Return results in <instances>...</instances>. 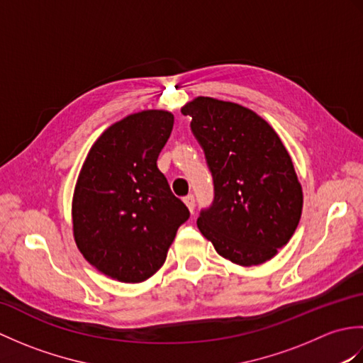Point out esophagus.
<instances>
[{"label": "esophagus", "instance_id": "1", "mask_svg": "<svg viewBox=\"0 0 363 363\" xmlns=\"http://www.w3.org/2000/svg\"><path fill=\"white\" fill-rule=\"evenodd\" d=\"M184 203H186V206L189 207L190 212L195 211V206H196V201H195V196L194 195H187L186 198H184Z\"/></svg>", "mask_w": 363, "mask_h": 363}]
</instances>
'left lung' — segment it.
Wrapping results in <instances>:
<instances>
[{"instance_id":"obj_1","label":"left lung","mask_w":363,"mask_h":363,"mask_svg":"<svg viewBox=\"0 0 363 363\" xmlns=\"http://www.w3.org/2000/svg\"><path fill=\"white\" fill-rule=\"evenodd\" d=\"M181 112L191 117L213 179V201L199 212V230L234 264H264L287 245L303 211L287 150L264 118L235 103L199 96Z\"/></svg>"}]
</instances>
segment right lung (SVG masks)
<instances>
[{
	"label": "right lung",
	"instance_id": "1",
	"mask_svg": "<svg viewBox=\"0 0 363 363\" xmlns=\"http://www.w3.org/2000/svg\"><path fill=\"white\" fill-rule=\"evenodd\" d=\"M173 123L165 111L128 115L99 135L81 168L74 240L87 262L117 281L142 282L156 273L190 217L157 168Z\"/></svg>",
	"mask_w": 363,
	"mask_h": 363
}]
</instances>
